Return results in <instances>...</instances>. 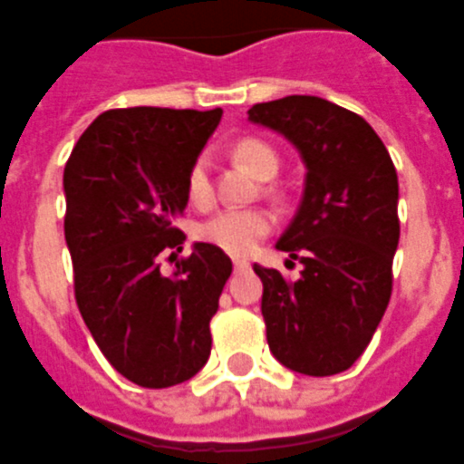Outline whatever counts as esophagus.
<instances>
[{
  "mask_svg": "<svg viewBox=\"0 0 464 464\" xmlns=\"http://www.w3.org/2000/svg\"><path fill=\"white\" fill-rule=\"evenodd\" d=\"M233 270H236V272L250 270V263H247L246 257H233Z\"/></svg>",
  "mask_w": 464,
  "mask_h": 464,
  "instance_id": "1",
  "label": "esophagus"
}]
</instances>
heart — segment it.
<instances>
[{
    "label": "heart",
    "instance_id": "b5f03b06",
    "mask_svg": "<svg viewBox=\"0 0 464 464\" xmlns=\"http://www.w3.org/2000/svg\"><path fill=\"white\" fill-rule=\"evenodd\" d=\"M236 155L263 179L277 175L282 165L277 150L257 138L240 140L236 146ZM187 197L197 207H207L208 201L214 199L208 155H199L187 172ZM272 224L275 218L265 208H224L199 226V238L231 256H246L270 233Z\"/></svg>",
    "mask_w": 464,
    "mask_h": 464
}]
</instances>
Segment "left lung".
Returning <instances> with one entry per match:
<instances>
[{
	"label": "left lung",
	"mask_w": 464,
	"mask_h": 464,
	"mask_svg": "<svg viewBox=\"0 0 464 464\" xmlns=\"http://www.w3.org/2000/svg\"><path fill=\"white\" fill-rule=\"evenodd\" d=\"M247 121L287 138L306 168L299 208L277 240V250L304 265L302 277L287 282L253 265L267 345L295 372L338 374L365 353L392 296L397 169L372 126L328 99L265 102Z\"/></svg>",
	"instance_id": "obj_1"
}]
</instances>
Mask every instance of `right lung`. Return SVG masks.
Masks as SVG:
<instances>
[{"instance_id": "right-lung-1", "label": "right lung", "mask_w": 464, "mask_h": 464, "mask_svg": "<svg viewBox=\"0 0 464 464\" xmlns=\"http://www.w3.org/2000/svg\"><path fill=\"white\" fill-rule=\"evenodd\" d=\"M221 109L133 106L97 116L65 165V240L75 299L116 372L138 387L192 380L211 353L208 321L231 277L211 243L162 275L158 256L179 247L175 228L187 172L221 121Z\"/></svg>"}]
</instances>
